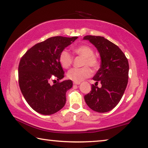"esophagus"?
<instances>
[{
	"mask_svg": "<svg viewBox=\"0 0 148 148\" xmlns=\"http://www.w3.org/2000/svg\"><path fill=\"white\" fill-rule=\"evenodd\" d=\"M73 84H74V85H80V83H76V82H74Z\"/></svg>",
	"mask_w": 148,
	"mask_h": 148,
	"instance_id": "obj_1",
	"label": "esophagus"
}]
</instances>
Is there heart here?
I'll return each instance as SVG.
<instances>
[{
    "label": "heart",
    "instance_id": "b5f03b06",
    "mask_svg": "<svg viewBox=\"0 0 148 148\" xmlns=\"http://www.w3.org/2000/svg\"><path fill=\"white\" fill-rule=\"evenodd\" d=\"M74 53L77 55L81 56L84 58L83 65H88L92 69H97L99 66V61L97 58L94 56V50L91 47L87 45H81L78 47H74L73 49ZM59 61L61 66L64 69H68L73 62V57L69 51L67 50H63L61 52L60 57H59ZM92 74L91 70L87 66L83 67L80 69L77 68H73L69 70L67 73L68 79L76 83L85 80V79L89 77Z\"/></svg>",
    "mask_w": 148,
    "mask_h": 148
}]
</instances>
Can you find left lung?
<instances>
[{
	"mask_svg": "<svg viewBox=\"0 0 148 148\" xmlns=\"http://www.w3.org/2000/svg\"><path fill=\"white\" fill-rule=\"evenodd\" d=\"M96 47L101 60V67L92 79L101 87L92 85L84 98L88 107L98 112H106L117 105L123 96L128 80L129 64L126 56L116 45L102 36H86ZM95 83V85H96Z\"/></svg>",
	"mask_w": 148,
	"mask_h": 148,
	"instance_id": "1",
	"label": "left lung"
}]
</instances>
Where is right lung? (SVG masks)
<instances>
[{
    "instance_id": "1",
    "label": "right lung",
    "mask_w": 148,
    "mask_h": 148,
    "mask_svg": "<svg viewBox=\"0 0 148 148\" xmlns=\"http://www.w3.org/2000/svg\"><path fill=\"white\" fill-rule=\"evenodd\" d=\"M77 38H49L34 45L22 58L18 67L20 88L26 102L36 112L51 115L65 106V95L73 87L72 81L65 80L52 85L49 82L53 77L58 81L64 77L59 57Z\"/></svg>"
}]
</instances>
